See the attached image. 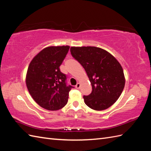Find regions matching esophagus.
Listing matches in <instances>:
<instances>
[{
	"label": "esophagus",
	"instance_id": "34e87169",
	"mask_svg": "<svg viewBox=\"0 0 151 151\" xmlns=\"http://www.w3.org/2000/svg\"><path fill=\"white\" fill-rule=\"evenodd\" d=\"M75 87H76V89H80V83H77Z\"/></svg>",
	"mask_w": 151,
	"mask_h": 151
}]
</instances>
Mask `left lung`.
Segmentation results:
<instances>
[{
	"label": "left lung",
	"instance_id": "obj_1",
	"mask_svg": "<svg viewBox=\"0 0 151 151\" xmlns=\"http://www.w3.org/2000/svg\"><path fill=\"white\" fill-rule=\"evenodd\" d=\"M71 53L86 70L92 92L83 96L84 102L95 111L111 107L123 91L125 79L121 64L114 56L94 46L71 47Z\"/></svg>",
	"mask_w": 151,
	"mask_h": 151
}]
</instances>
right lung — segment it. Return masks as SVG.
Listing matches in <instances>:
<instances>
[{
    "instance_id": "add662e5",
    "label": "right lung",
    "mask_w": 151,
    "mask_h": 151,
    "mask_svg": "<svg viewBox=\"0 0 151 151\" xmlns=\"http://www.w3.org/2000/svg\"><path fill=\"white\" fill-rule=\"evenodd\" d=\"M69 45L49 46L35 56L28 67L26 83L33 99L42 107L57 111L68 103L72 86H66V76L59 67Z\"/></svg>"
}]
</instances>
